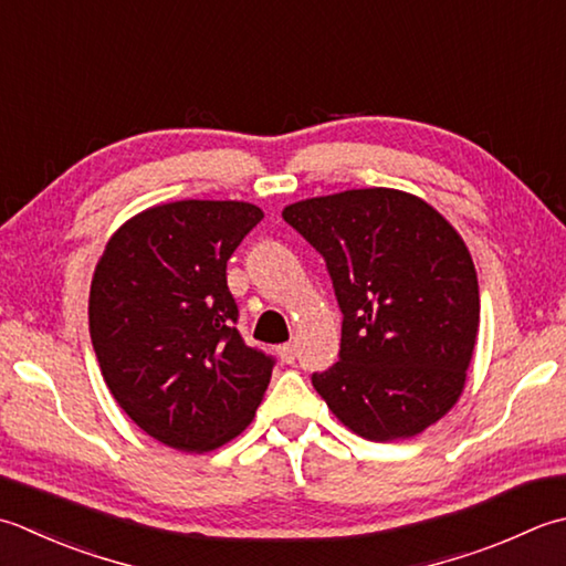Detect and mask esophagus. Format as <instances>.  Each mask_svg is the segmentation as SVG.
I'll return each mask as SVG.
<instances>
[{
    "instance_id": "obj_1",
    "label": "esophagus",
    "mask_w": 566,
    "mask_h": 566,
    "mask_svg": "<svg viewBox=\"0 0 566 566\" xmlns=\"http://www.w3.org/2000/svg\"><path fill=\"white\" fill-rule=\"evenodd\" d=\"M276 353H280V358H282L284 363H294V358H296V346H294V343H284V346L276 348Z\"/></svg>"
}]
</instances>
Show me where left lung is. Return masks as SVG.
Instances as JSON below:
<instances>
[{
	"mask_svg": "<svg viewBox=\"0 0 566 566\" xmlns=\"http://www.w3.org/2000/svg\"><path fill=\"white\" fill-rule=\"evenodd\" d=\"M324 254L343 312L340 360L316 392L353 434L412 439L459 402L481 324L467 242L422 198L350 188L282 210Z\"/></svg>",
	"mask_w": 566,
	"mask_h": 566,
	"instance_id": "obj_1",
	"label": "left lung"
}]
</instances>
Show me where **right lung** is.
<instances>
[{"instance_id":"obj_1","label":"right lung","mask_w":566,"mask_h":566,"mask_svg":"<svg viewBox=\"0 0 566 566\" xmlns=\"http://www.w3.org/2000/svg\"><path fill=\"white\" fill-rule=\"evenodd\" d=\"M245 201H174L125 220L91 282L93 348L117 405L179 451L248 429L274 360L245 346L226 268L262 220Z\"/></svg>"}]
</instances>
